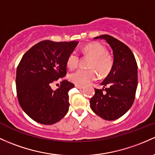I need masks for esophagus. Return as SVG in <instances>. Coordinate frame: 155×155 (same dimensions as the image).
Here are the masks:
<instances>
[{"instance_id": "34e87169", "label": "esophagus", "mask_w": 155, "mask_h": 155, "mask_svg": "<svg viewBox=\"0 0 155 155\" xmlns=\"http://www.w3.org/2000/svg\"><path fill=\"white\" fill-rule=\"evenodd\" d=\"M75 87H77L78 89H82V88H84V86L79 85V84H75Z\"/></svg>"}]
</instances>
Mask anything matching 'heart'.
Here are the masks:
<instances>
[{"label": "heart", "mask_w": 155, "mask_h": 155, "mask_svg": "<svg viewBox=\"0 0 155 155\" xmlns=\"http://www.w3.org/2000/svg\"><path fill=\"white\" fill-rule=\"evenodd\" d=\"M82 51L91 57L89 64L91 69H78L73 72L69 75V79L72 82L79 85L89 84L97 78L96 70L102 76L110 74L113 66V59L107 53L106 48L104 45L99 42H91L83 48ZM79 62V55L76 51H73L68 57L66 63L70 69H74L77 67Z\"/></svg>", "instance_id": "b5f03b06"}]
</instances>
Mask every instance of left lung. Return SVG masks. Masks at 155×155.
I'll use <instances>...</instances> for the list:
<instances>
[{"label":"left lung","mask_w":155,"mask_h":155,"mask_svg":"<svg viewBox=\"0 0 155 155\" xmlns=\"http://www.w3.org/2000/svg\"><path fill=\"white\" fill-rule=\"evenodd\" d=\"M94 39L106 40L113 49L114 59L113 68L101 83L104 88L95 89L90 100L91 107L101 118L113 120L124 115L134 102L137 87V62L130 48L115 37L103 35Z\"/></svg>","instance_id":"8db88e82"}]
</instances>
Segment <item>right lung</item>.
I'll list each match as a JSON object with an SVG mask.
<instances>
[{
	"mask_svg": "<svg viewBox=\"0 0 155 155\" xmlns=\"http://www.w3.org/2000/svg\"><path fill=\"white\" fill-rule=\"evenodd\" d=\"M78 43L43 40L22 57L17 68V95L23 111L36 122L54 124L68 112V91L74 84L62 79L56 91L51 85L67 74V58Z\"/></svg>",
	"mask_w": 155,
	"mask_h": 155,
	"instance_id": "obj_1",
	"label": "right lung"
}]
</instances>
